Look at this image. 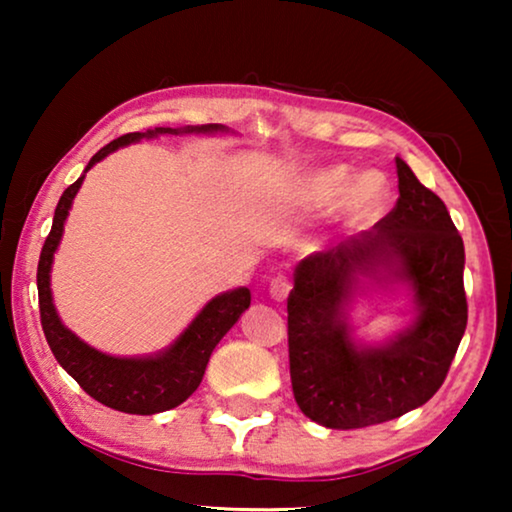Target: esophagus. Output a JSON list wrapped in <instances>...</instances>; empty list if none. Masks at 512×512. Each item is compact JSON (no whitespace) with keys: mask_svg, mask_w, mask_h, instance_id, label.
<instances>
[{"mask_svg":"<svg viewBox=\"0 0 512 512\" xmlns=\"http://www.w3.org/2000/svg\"><path fill=\"white\" fill-rule=\"evenodd\" d=\"M289 291H291V279L286 277V275H277L270 282V296L275 298V300H279V303H282V300H286V296H289Z\"/></svg>","mask_w":512,"mask_h":512,"instance_id":"1","label":"esophagus"}]
</instances>
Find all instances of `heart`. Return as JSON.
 I'll return each instance as SVG.
<instances>
[{
	"instance_id": "heart-1",
	"label": "heart",
	"mask_w": 512,
	"mask_h": 512,
	"mask_svg": "<svg viewBox=\"0 0 512 512\" xmlns=\"http://www.w3.org/2000/svg\"><path fill=\"white\" fill-rule=\"evenodd\" d=\"M349 170L347 167H333V170L319 172L310 181V198L317 202H333L349 188ZM387 198V179L380 172H366L354 181L349 191V205L356 216H368Z\"/></svg>"
}]
</instances>
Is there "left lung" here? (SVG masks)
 I'll return each mask as SVG.
<instances>
[{
	"mask_svg": "<svg viewBox=\"0 0 512 512\" xmlns=\"http://www.w3.org/2000/svg\"><path fill=\"white\" fill-rule=\"evenodd\" d=\"M398 200L373 228L307 256L289 293V368L298 408L326 429H363L419 408L440 389L468 321L464 242L445 202L396 158ZM394 269L420 314L384 348H356L341 319L356 271Z\"/></svg>",
	"mask_w": 512,
	"mask_h": 512,
	"instance_id": "8db88e82",
	"label": "left lung"
}]
</instances>
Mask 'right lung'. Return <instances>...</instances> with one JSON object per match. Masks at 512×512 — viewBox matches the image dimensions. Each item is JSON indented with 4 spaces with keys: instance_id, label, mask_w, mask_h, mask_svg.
Here are the masks:
<instances>
[{
    "instance_id": "right-lung-1",
    "label": "right lung",
    "mask_w": 512,
    "mask_h": 512,
    "mask_svg": "<svg viewBox=\"0 0 512 512\" xmlns=\"http://www.w3.org/2000/svg\"><path fill=\"white\" fill-rule=\"evenodd\" d=\"M223 130L221 125H202V128H186V132H214ZM163 132L177 135L179 130L172 128H156L146 132H128V135L114 139L104 149H100L90 158L86 170L95 163H100L104 156L116 151L118 146L137 142L142 137H156ZM83 177L74 181L72 186L65 188L60 195L58 207H55L53 226L48 233L44 249L39 256L37 268V289H39V314L41 328H44L46 342L51 352L62 368L79 382V387L100 401L107 408L118 412H128V415H156L177 408L184 403L195 389L200 387L202 375L212 356L214 347L226 335L240 314L247 310L251 303L249 289H235L223 296L209 300L193 324L181 333V338L167 349V352L151 356V359H116L107 356L97 349L88 347L81 342L72 331H67L58 319L53 300H51V263L53 254L58 249L65 219L72 207L76 191L81 188Z\"/></svg>"
}]
</instances>
